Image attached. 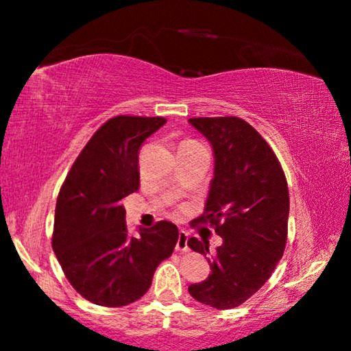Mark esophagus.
<instances>
[{
  "instance_id": "obj_1",
  "label": "esophagus",
  "mask_w": 351,
  "mask_h": 351,
  "mask_svg": "<svg viewBox=\"0 0 351 351\" xmlns=\"http://www.w3.org/2000/svg\"><path fill=\"white\" fill-rule=\"evenodd\" d=\"M186 241H189V234H186V232H184V230H180L179 239H177V244H176V251L179 252L189 251V244H186Z\"/></svg>"
}]
</instances>
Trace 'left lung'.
Listing matches in <instances>:
<instances>
[{
	"label": "left lung",
	"mask_w": 351,
	"mask_h": 351,
	"mask_svg": "<svg viewBox=\"0 0 351 351\" xmlns=\"http://www.w3.org/2000/svg\"><path fill=\"white\" fill-rule=\"evenodd\" d=\"M214 148L215 167L203 215L222 238L209 252L206 238L189 247L209 256L210 275L190 285V295L217 310L234 308L271 276L286 247L289 190L275 152L251 124L238 117L190 118Z\"/></svg>",
	"instance_id": "8db88e82"
}]
</instances>
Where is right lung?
<instances>
[{"instance_id":"add662e5","label":"right lung","mask_w":351,"mask_h":351,"mask_svg":"<svg viewBox=\"0 0 351 351\" xmlns=\"http://www.w3.org/2000/svg\"><path fill=\"white\" fill-rule=\"evenodd\" d=\"M165 123L161 117L110 118L81 150L59 191L52 249L73 289L95 305L141 299L179 239L167 220L132 237L121 204L141 184V145Z\"/></svg>"}]
</instances>
